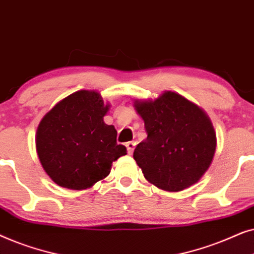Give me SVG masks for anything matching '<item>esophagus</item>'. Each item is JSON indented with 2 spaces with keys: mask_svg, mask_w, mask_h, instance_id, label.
<instances>
[{
  "mask_svg": "<svg viewBox=\"0 0 254 254\" xmlns=\"http://www.w3.org/2000/svg\"><path fill=\"white\" fill-rule=\"evenodd\" d=\"M126 148H127V152H128V154H129V155L133 154L134 148H135V142H133V141L127 142V143H126Z\"/></svg>",
  "mask_w": 254,
  "mask_h": 254,
  "instance_id": "esophagus-1",
  "label": "esophagus"
}]
</instances>
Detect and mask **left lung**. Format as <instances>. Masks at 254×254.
Returning a JSON list of instances; mask_svg holds the SVG:
<instances>
[{
	"label": "left lung",
	"instance_id": "obj_1",
	"mask_svg": "<svg viewBox=\"0 0 254 254\" xmlns=\"http://www.w3.org/2000/svg\"><path fill=\"white\" fill-rule=\"evenodd\" d=\"M134 106L148 134L133 155L144 178L169 192L199 182L216 150V134L203 110L172 91L135 100Z\"/></svg>",
	"mask_w": 254,
	"mask_h": 254
}]
</instances>
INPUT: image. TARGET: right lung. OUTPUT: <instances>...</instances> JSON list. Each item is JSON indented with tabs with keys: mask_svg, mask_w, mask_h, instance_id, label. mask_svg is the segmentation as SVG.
<instances>
[{
	"mask_svg": "<svg viewBox=\"0 0 254 254\" xmlns=\"http://www.w3.org/2000/svg\"><path fill=\"white\" fill-rule=\"evenodd\" d=\"M96 91L81 90L59 102L40 121L36 147L45 172L59 186L85 190L110 175L126 155L117 130L103 118L109 111Z\"/></svg>",
	"mask_w": 254,
	"mask_h": 254,
	"instance_id": "obj_1",
	"label": "right lung"
}]
</instances>
